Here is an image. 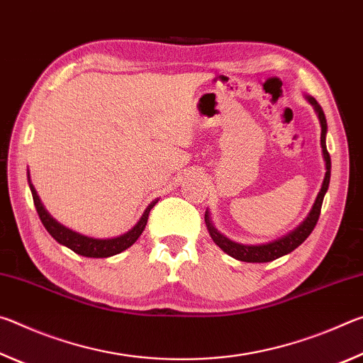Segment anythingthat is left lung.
I'll use <instances>...</instances> for the list:
<instances>
[{"label": "left lung", "mask_w": 363, "mask_h": 363, "mask_svg": "<svg viewBox=\"0 0 363 363\" xmlns=\"http://www.w3.org/2000/svg\"><path fill=\"white\" fill-rule=\"evenodd\" d=\"M307 101L311 102V106L314 107L315 113L318 116V121H320L322 126V134H320V144H322V153H323V160H325V177L322 182V189L318 192L317 199L312 205L311 213L307 214V218L301 223L296 229L291 230L290 233H286L281 238H277V240L269 242V243H262V245H242L237 242H232L229 238L224 237L216 227L213 225L211 219H210V213H205V223L208 227V232L213 238V242L218 245V247L232 257H235L238 261H245V262H270L277 257L285 256L288 253H291L293 250H296L301 243H303L307 237L311 235V232L314 230V227L318 220V216H320V210H322V203H323V196L327 194L328 186H330V174H331V160H330V153L327 150V143H325V138H327V120H325V113L322 107L318 106V102L314 99V97L306 96Z\"/></svg>", "instance_id": "8db88e82"}]
</instances>
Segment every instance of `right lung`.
<instances>
[{
	"instance_id": "1",
	"label": "right lung",
	"mask_w": 363,
	"mask_h": 363,
	"mask_svg": "<svg viewBox=\"0 0 363 363\" xmlns=\"http://www.w3.org/2000/svg\"><path fill=\"white\" fill-rule=\"evenodd\" d=\"M28 184L33 195V203H35L36 211H38L41 223L46 227V230L51 233V237L56 238L60 245H65L67 248L75 251L77 255H82L86 257H108V256L121 253V251H125L126 248H130L131 245L140 237V233L144 232L147 225V219H149V213L158 201V200L152 201V203L147 206V210L144 211L143 216H140L139 223L134 225L131 230H128L120 237L106 238V240H102V238H91V237L82 235V233L73 232L70 229H67L65 225L59 224L57 220L45 210V206H43L38 194H36L35 187L32 186V182H30V174H28Z\"/></svg>"
}]
</instances>
